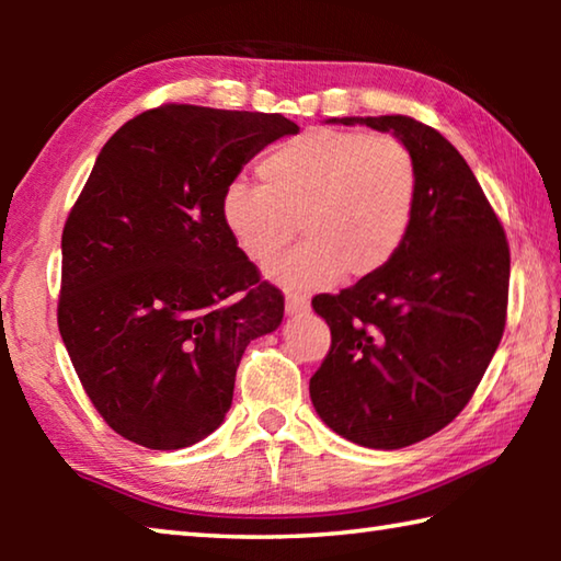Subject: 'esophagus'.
I'll return each mask as SVG.
<instances>
[{"label": "esophagus", "instance_id": "34e87169", "mask_svg": "<svg viewBox=\"0 0 561 561\" xmlns=\"http://www.w3.org/2000/svg\"><path fill=\"white\" fill-rule=\"evenodd\" d=\"M309 309L307 297H301L297 291H287V311L289 314H304Z\"/></svg>", "mask_w": 561, "mask_h": 561}]
</instances>
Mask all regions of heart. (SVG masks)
I'll list each match as a JSON object with an SVG mask.
<instances>
[{
    "mask_svg": "<svg viewBox=\"0 0 561 561\" xmlns=\"http://www.w3.org/2000/svg\"><path fill=\"white\" fill-rule=\"evenodd\" d=\"M260 185L237 180L220 217L254 264L270 262L297 234L304 240L267 274L289 289L314 291L364 279L391 262L411 230L417 165L403 140L319 128L274 146L257 163Z\"/></svg>",
    "mask_w": 561,
    "mask_h": 561,
    "instance_id": "1",
    "label": "heart"
}]
</instances>
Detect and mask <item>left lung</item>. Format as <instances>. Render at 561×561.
<instances>
[{
    "label": "left lung",
    "instance_id": "left-lung-1",
    "mask_svg": "<svg viewBox=\"0 0 561 561\" xmlns=\"http://www.w3.org/2000/svg\"><path fill=\"white\" fill-rule=\"evenodd\" d=\"M393 133L417 165L411 230L381 272L311 299L331 348L309 396L331 431L398 450L445 428L485 376L507 319L510 244L470 165L411 116L331 118Z\"/></svg>",
    "mask_w": 561,
    "mask_h": 561
}]
</instances>
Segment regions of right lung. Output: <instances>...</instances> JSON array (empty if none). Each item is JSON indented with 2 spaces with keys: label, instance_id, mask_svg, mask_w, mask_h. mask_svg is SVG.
Wrapping results in <instances>:
<instances>
[{
  "label": "right lung",
  "instance_id": "obj_1",
  "mask_svg": "<svg viewBox=\"0 0 561 561\" xmlns=\"http://www.w3.org/2000/svg\"><path fill=\"white\" fill-rule=\"evenodd\" d=\"M282 113L163 103L101 148L61 234L56 319L83 391L113 431L178 450L220 428L247 344L284 297L232 242L220 201Z\"/></svg>",
  "mask_w": 561,
  "mask_h": 561
}]
</instances>
